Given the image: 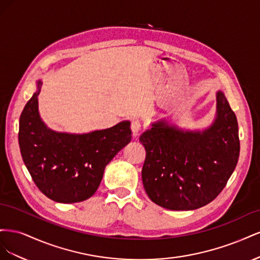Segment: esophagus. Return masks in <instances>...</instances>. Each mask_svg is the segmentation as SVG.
<instances>
[{"label":"esophagus","instance_id":"34e87169","mask_svg":"<svg viewBox=\"0 0 260 260\" xmlns=\"http://www.w3.org/2000/svg\"><path fill=\"white\" fill-rule=\"evenodd\" d=\"M131 130H132L133 136L135 137L139 136V132L141 130V122L139 120H133L131 123Z\"/></svg>","mask_w":260,"mask_h":260}]
</instances>
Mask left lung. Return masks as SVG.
<instances>
[{"instance_id": "8db88e82", "label": "left lung", "mask_w": 260, "mask_h": 260, "mask_svg": "<svg viewBox=\"0 0 260 260\" xmlns=\"http://www.w3.org/2000/svg\"><path fill=\"white\" fill-rule=\"evenodd\" d=\"M215 120L203 130H185L166 118L152 123L140 142L147 196L170 210L207 205L223 190L237 167L240 140L237 116L222 91H217Z\"/></svg>"}]
</instances>
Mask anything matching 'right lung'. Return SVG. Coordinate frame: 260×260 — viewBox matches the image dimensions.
Here are the masks:
<instances>
[{"label": "right lung", "instance_id": "obj_1", "mask_svg": "<svg viewBox=\"0 0 260 260\" xmlns=\"http://www.w3.org/2000/svg\"><path fill=\"white\" fill-rule=\"evenodd\" d=\"M42 81L20 115L18 141L22 160L45 196L64 204L82 202L96 192L105 167L131 141L130 121L88 133L50 129L39 113Z\"/></svg>", "mask_w": 260, "mask_h": 260}]
</instances>
